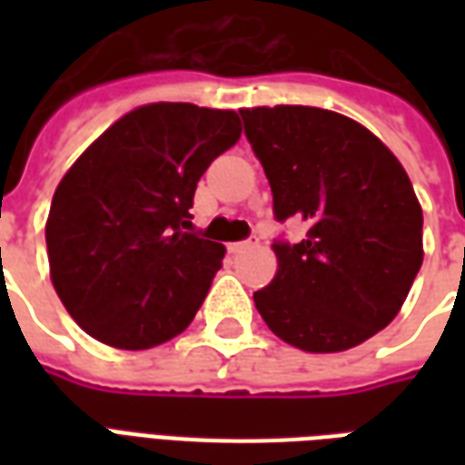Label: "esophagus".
Listing matches in <instances>:
<instances>
[{"mask_svg":"<svg viewBox=\"0 0 465 465\" xmlns=\"http://www.w3.org/2000/svg\"><path fill=\"white\" fill-rule=\"evenodd\" d=\"M256 246V242H236V243H229V252L232 253H243V252H249V249H253Z\"/></svg>","mask_w":465,"mask_h":465,"instance_id":"esophagus-1","label":"esophagus"}]
</instances>
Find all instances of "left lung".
Masks as SVG:
<instances>
[{"instance_id":"obj_1","label":"left lung","mask_w":465,"mask_h":465,"mask_svg":"<svg viewBox=\"0 0 465 465\" xmlns=\"http://www.w3.org/2000/svg\"><path fill=\"white\" fill-rule=\"evenodd\" d=\"M272 183L273 213L306 223L273 243L276 276L253 293L266 326L309 353H339L386 329L423 263V212L376 134L319 106L239 109Z\"/></svg>"}]
</instances>
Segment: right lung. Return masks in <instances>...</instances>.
I'll use <instances>...</instances> for the list:
<instances>
[{
  "instance_id": "1",
  "label": "right lung",
  "mask_w": 465,
  "mask_h": 465,
  "mask_svg": "<svg viewBox=\"0 0 465 465\" xmlns=\"http://www.w3.org/2000/svg\"><path fill=\"white\" fill-rule=\"evenodd\" d=\"M239 136L232 109L143 104L62 176L46 219L49 276L92 339L143 351L193 322L226 249L186 232L189 209L202 173Z\"/></svg>"
}]
</instances>
